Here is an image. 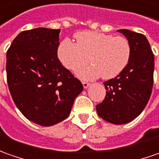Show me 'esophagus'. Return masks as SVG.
Here are the masks:
<instances>
[{"mask_svg":"<svg viewBox=\"0 0 159 159\" xmlns=\"http://www.w3.org/2000/svg\"><path fill=\"white\" fill-rule=\"evenodd\" d=\"M89 85H90V83H88V82H83V86H84V89L88 88V87H89Z\"/></svg>","mask_w":159,"mask_h":159,"instance_id":"34e87169","label":"esophagus"}]
</instances>
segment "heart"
<instances>
[{
    "label": "heart",
    "instance_id": "b5f03b06",
    "mask_svg": "<svg viewBox=\"0 0 159 159\" xmlns=\"http://www.w3.org/2000/svg\"><path fill=\"white\" fill-rule=\"evenodd\" d=\"M75 43L64 39L57 47V57L64 68L75 72L83 80L99 77L112 79L128 66L131 57V46L124 37L93 30H83L74 35Z\"/></svg>",
    "mask_w": 159,
    "mask_h": 159
}]
</instances>
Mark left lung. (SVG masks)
Instances as JSON below:
<instances>
[{
	"instance_id": "obj_1",
	"label": "left lung",
	"mask_w": 159,
	"mask_h": 159,
	"mask_svg": "<svg viewBox=\"0 0 159 159\" xmlns=\"http://www.w3.org/2000/svg\"><path fill=\"white\" fill-rule=\"evenodd\" d=\"M118 31L128 39L131 46L130 61L120 74L104 83L107 95L96 109L103 120L121 125L137 117L151 98L154 54L143 34L126 29Z\"/></svg>"
}]
</instances>
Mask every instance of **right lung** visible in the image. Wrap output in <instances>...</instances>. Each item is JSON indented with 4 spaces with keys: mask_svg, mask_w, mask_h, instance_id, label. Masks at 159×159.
I'll list each match as a JSON object with an SVG mask.
<instances>
[{
    "mask_svg": "<svg viewBox=\"0 0 159 159\" xmlns=\"http://www.w3.org/2000/svg\"><path fill=\"white\" fill-rule=\"evenodd\" d=\"M61 30H25L7 52V81L16 106L25 118L49 127L68 117L82 83L57 57Z\"/></svg>",
    "mask_w": 159,
    "mask_h": 159,
    "instance_id": "right-lung-1",
    "label": "right lung"
}]
</instances>
